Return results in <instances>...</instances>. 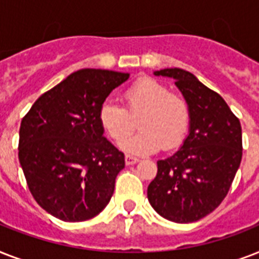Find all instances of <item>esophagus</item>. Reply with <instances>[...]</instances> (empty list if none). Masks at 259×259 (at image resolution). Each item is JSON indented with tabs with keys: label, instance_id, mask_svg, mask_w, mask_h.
<instances>
[{
	"label": "esophagus",
	"instance_id": "esophagus-1",
	"mask_svg": "<svg viewBox=\"0 0 259 259\" xmlns=\"http://www.w3.org/2000/svg\"><path fill=\"white\" fill-rule=\"evenodd\" d=\"M125 162H126V165H133V164L138 162V158L134 157V156H130V154H126Z\"/></svg>",
	"mask_w": 259,
	"mask_h": 259
}]
</instances>
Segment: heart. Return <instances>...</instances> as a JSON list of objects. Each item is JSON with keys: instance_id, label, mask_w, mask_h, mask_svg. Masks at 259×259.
<instances>
[{"instance_id": "1", "label": "heart", "mask_w": 259, "mask_h": 259, "mask_svg": "<svg viewBox=\"0 0 259 259\" xmlns=\"http://www.w3.org/2000/svg\"><path fill=\"white\" fill-rule=\"evenodd\" d=\"M125 107L105 101L99 107V123L114 142L121 144L139 119L142 129L123 143L127 152L153 153L180 146L191 126V109L184 98L172 94L157 80L141 78L123 91Z\"/></svg>"}]
</instances>
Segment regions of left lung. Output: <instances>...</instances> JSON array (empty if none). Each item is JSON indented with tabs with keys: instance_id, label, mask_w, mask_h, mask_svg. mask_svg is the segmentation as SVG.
<instances>
[{
	"instance_id": "left-lung-1",
	"label": "left lung",
	"mask_w": 259,
	"mask_h": 259,
	"mask_svg": "<svg viewBox=\"0 0 259 259\" xmlns=\"http://www.w3.org/2000/svg\"><path fill=\"white\" fill-rule=\"evenodd\" d=\"M176 80L191 109L188 137L176 153L157 161L148 200L170 222L192 223L227 196L242 160L241 122L225 99L181 68L156 71Z\"/></svg>"
}]
</instances>
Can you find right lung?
<instances>
[{
	"instance_id": "1",
	"label": "right lung",
	"mask_w": 259,
	"mask_h": 259,
	"mask_svg": "<svg viewBox=\"0 0 259 259\" xmlns=\"http://www.w3.org/2000/svg\"><path fill=\"white\" fill-rule=\"evenodd\" d=\"M129 74L84 68L44 93L22 118L18 160L37 204L64 222L101 212L125 156L103 137L99 107Z\"/></svg>"
}]
</instances>
